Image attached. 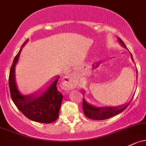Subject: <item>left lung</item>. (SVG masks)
<instances>
[{
  "label": "left lung",
  "mask_w": 146,
  "mask_h": 146,
  "mask_svg": "<svg viewBox=\"0 0 146 146\" xmlns=\"http://www.w3.org/2000/svg\"><path fill=\"white\" fill-rule=\"evenodd\" d=\"M119 43L125 48H127L125 46V43L123 42V40L120 38H117ZM131 58L133 60L132 56L131 54ZM129 104L126 105H123L120 106H106V107H96L92 105L88 104L85 100H83V111H84V114L86 117L88 118L92 119V120H102L108 119L109 117H111L114 115L119 114L122 111L125 110Z\"/></svg>",
  "instance_id": "left-lung-1"
}]
</instances>
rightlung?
Here are the masks:
<instances>
[{
	"label": "right lung",
	"mask_w": 146,
	"mask_h": 146,
	"mask_svg": "<svg viewBox=\"0 0 146 146\" xmlns=\"http://www.w3.org/2000/svg\"><path fill=\"white\" fill-rule=\"evenodd\" d=\"M29 40L23 44L11 67L9 76L11 98L19 110L30 120L42 123H51L56 121L58 117L61 102L63 98L57 88L58 76L40 95L34 94L25 96L21 95L17 88L15 81V66L19 58L22 47Z\"/></svg>",
	"instance_id": "1"
}]
</instances>
